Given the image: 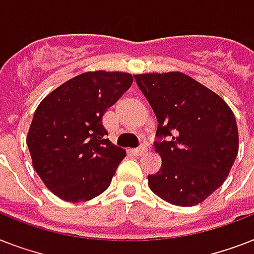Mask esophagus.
Masks as SVG:
<instances>
[{"instance_id": "1", "label": "esophagus", "mask_w": 254, "mask_h": 254, "mask_svg": "<svg viewBox=\"0 0 254 254\" xmlns=\"http://www.w3.org/2000/svg\"><path fill=\"white\" fill-rule=\"evenodd\" d=\"M147 151V147L145 146V145H142L141 147H138V149H134V150H131V153H134L135 155H143Z\"/></svg>"}]
</instances>
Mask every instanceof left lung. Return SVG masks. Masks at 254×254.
I'll list each match as a JSON object with an SVG mask.
<instances>
[{"mask_svg":"<svg viewBox=\"0 0 254 254\" xmlns=\"http://www.w3.org/2000/svg\"><path fill=\"white\" fill-rule=\"evenodd\" d=\"M134 79L158 121L155 151L162 167L147 175L149 187L170 204H199L224 183L239 153L232 109L182 72L141 73Z\"/></svg>","mask_w":254,"mask_h":254,"instance_id":"obj_1","label":"left lung"}]
</instances>
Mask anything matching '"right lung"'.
<instances>
[{
  "label": "right lung",
  "mask_w": 254,
  "mask_h": 254,
  "mask_svg": "<svg viewBox=\"0 0 254 254\" xmlns=\"http://www.w3.org/2000/svg\"><path fill=\"white\" fill-rule=\"evenodd\" d=\"M131 83L127 72H84L38 105L26 142L34 169L54 195L79 203L109 187L127 151L107 138L103 116Z\"/></svg>",
  "instance_id": "right-lung-1"
}]
</instances>
